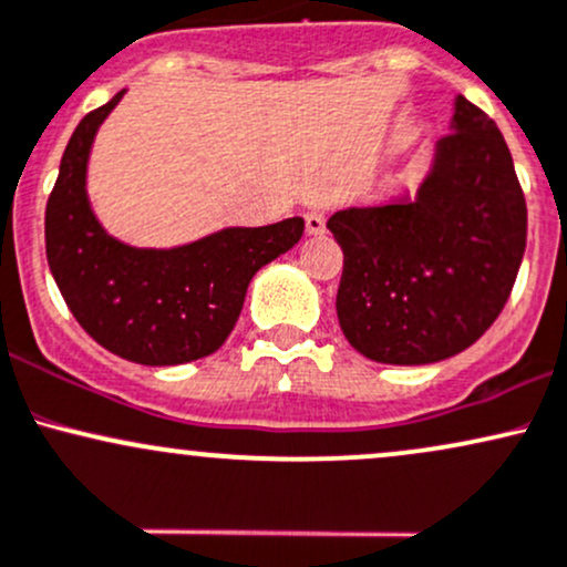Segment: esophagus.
Here are the masks:
<instances>
[{"mask_svg":"<svg viewBox=\"0 0 567 567\" xmlns=\"http://www.w3.org/2000/svg\"><path fill=\"white\" fill-rule=\"evenodd\" d=\"M305 230H308V235L327 233V214H321V212L305 214Z\"/></svg>","mask_w":567,"mask_h":567,"instance_id":"1","label":"esophagus"}]
</instances>
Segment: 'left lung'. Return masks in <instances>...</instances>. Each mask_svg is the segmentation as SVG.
<instances>
[{
  "label": "left lung",
  "instance_id": "8db88e82",
  "mask_svg": "<svg viewBox=\"0 0 567 567\" xmlns=\"http://www.w3.org/2000/svg\"><path fill=\"white\" fill-rule=\"evenodd\" d=\"M337 318L367 359L434 364L493 327L517 281L527 206L512 152L480 106L455 99L453 131L415 200L346 208Z\"/></svg>",
  "mask_w": 567,
  "mask_h": 567
}]
</instances>
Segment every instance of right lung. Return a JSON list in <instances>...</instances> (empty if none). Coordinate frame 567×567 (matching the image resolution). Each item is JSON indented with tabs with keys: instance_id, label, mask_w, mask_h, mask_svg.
Listing matches in <instances>:
<instances>
[{
	"instance_id": "right-lung-1",
	"label": "right lung",
	"mask_w": 567,
	"mask_h": 567,
	"mask_svg": "<svg viewBox=\"0 0 567 567\" xmlns=\"http://www.w3.org/2000/svg\"><path fill=\"white\" fill-rule=\"evenodd\" d=\"M120 99L123 91L87 112L69 138L44 208V251L61 297L99 346L146 367L184 364L221 348L254 272L302 238L305 219L230 227L168 251L114 240L91 212L85 168Z\"/></svg>"
}]
</instances>
